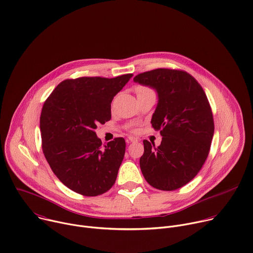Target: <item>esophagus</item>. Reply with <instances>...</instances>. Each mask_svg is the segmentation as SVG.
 <instances>
[{
  "mask_svg": "<svg viewBox=\"0 0 253 253\" xmlns=\"http://www.w3.org/2000/svg\"><path fill=\"white\" fill-rule=\"evenodd\" d=\"M128 141L134 143V142H138V139L135 138V137H133V136H129V137H128Z\"/></svg>",
  "mask_w": 253,
  "mask_h": 253,
  "instance_id": "obj_1",
  "label": "esophagus"
}]
</instances>
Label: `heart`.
I'll return each mask as SVG.
<instances>
[{"label": "heart", "mask_w": 253, "mask_h": 253, "mask_svg": "<svg viewBox=\"0 0 253 253\" xmlns=\"http://www.w3.org/2000/svg\"><path fill=\"white\" fill-rule=\"evenodd\" d=\"M152 91L146 87H137L136 88V93H137V96L138 95H142V94H146V93H151Z\"/></svg>", "instance_id": "obj_1"}]
</instances>
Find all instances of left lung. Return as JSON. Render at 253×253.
Listing matches in <instances>:
<instances>
[{
  "label": "left lung",
  "instance_id": "8db88e82",
  "mask_svg": "<svg viewBox=\"0 0 253 253\" xmlns=\"http://www.w3.org/2000/svg\"><path fill=\"white\" fill-rule=\"evenodd\" d=\"M133 81L156 91L158 103L151 124L162 136L158 147L143 141L142 174L154 188L176 190L191 181L208 156L214 134L208 99L184 71L156 69L135 76Z\"/></svg>",
  "mask_w": 253,
  "mask_h": 253
}]
</instances>
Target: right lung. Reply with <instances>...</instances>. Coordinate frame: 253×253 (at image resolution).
I'll return each mask as SVG.
<instances>
[{"label": "right lung", "mask_w": 253, "mask_h": 253, "mask_svg": "<svg viewBox=\"0 0 253 253\" xmlns=\"http://www.w3.org/2000/svg\"><path fill=\"white\" fill-rule=\"evenodd\" d=\"M132 76L65 80L44 103L40 117L43 152L69 189L97 196L114 185L125 140L115 138L102 147L95 129L111 119V102Z\"/></svg>", "instance_id": "obj_1"}]
</instances>
